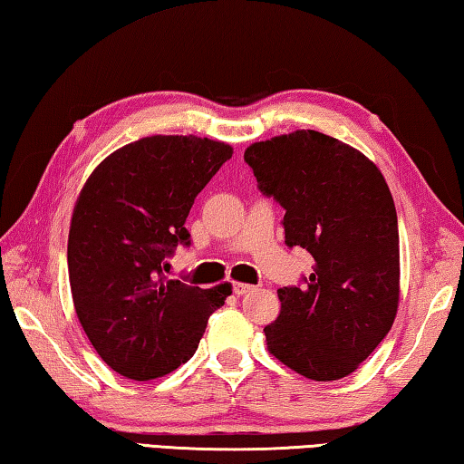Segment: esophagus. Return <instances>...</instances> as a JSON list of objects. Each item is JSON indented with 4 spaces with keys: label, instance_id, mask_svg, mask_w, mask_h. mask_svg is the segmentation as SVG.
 Listing matches in <instances>:
<instances>
[{
    "label": "esophagus",
    "instance_id": "esophagus-1",
    "mask_svg": "<svg viewBox=\"0 0 464 464\" xmlns=\"http://www.w3.org/2000/svg\"><path fill=\"white\" fill-rule=\"evenodd\" d=\"M255 287L248 285V283H234V295H245V294H250Z\"/></svg>",
    "mask_w": 464,
    "mask_h": 464
}]
</instances>
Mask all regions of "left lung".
I'll return each instance as SVG.
<instances>
[{"mask_svg":"<svg viewBox=\"0 0 464 464\" xmlns=\"http://www.w3.org/2000/svg\"><path fill=\"white\" fill-rule=\"evenodd\" d=\"M258 189L285 209L289 248L314 256L302 287H283L266 348L314 381H336L375 351L400 304V232L392 191L372 160L315 130L245 150Z\"/></svg>","mask_w":464,"mask_h":464,"instance_id":"1","label":"left lung"}]
</instances>
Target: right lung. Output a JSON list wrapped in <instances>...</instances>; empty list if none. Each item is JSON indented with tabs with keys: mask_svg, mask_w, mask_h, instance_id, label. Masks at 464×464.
I'll use <instances>...</instances> for the list:
<instances>
[{
	"mask_svg": "<svg viewBox=\"0 0 464 464\" xmlns=\"http://www.w3.org/2000/svg\"><path fill=\"white\" fill-rule=\"evenodd\" d=\"M232 146L198 136H146L103 159L71 218L72 304L89 343L121 377L149 381L198 351L230 283L201 289L169 279L167 258L189 246L185 219Z\"/></svg>",
	"mask_w": 464,
	"mask_h": 464,
	"instance_id": "1",
	"label": "right lung"
}]
</instances>
